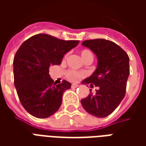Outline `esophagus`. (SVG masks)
<instances>
[{
  "label": "esophagus",
  "mask_w": 146,
  "mask_h": 146,
  "mask_svg": "<svg viewBox=\"0 0 146 146\" xmlns=\"http://www.w3.org/2000/svg\"><path fill=\"white\" fill-rule=\"evenodd\" d=\"M78 84H73L72 85H71V88H77L78 87Z\"/></svg>",
  "instance_id": "esophagus-1"
}]
</instances>
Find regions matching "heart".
Masks as SVG:
<instances>
[{
	"label": "heart",
	"instance_id": "b5f03b06",
	"mask_svg": "<svg viewBox=\"0 0 146 146\" xmlns=\"http://www.w3.org/2000/svg\"><path fill=\"white\" fill-rule=\"evenodd\" d=\"M80 55H81V58H82L84 61H85L86 59H88L89 58H93L92 53L89 50H87V49H84V50H82V51H80ZM84 76V73L76 72L75 70H68L66 72L67 79L70 80V81H73V82L78 81Z\"/></svg>",
	"mask_w": 146,
	"mask_h": 146
}]
</instances>
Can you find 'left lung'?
Here are the masks:
<instances>
[{"label":"left lung","mask_w":146,"mask_h":146,"mask_svg":"<svg viewBox=\"0 0 146 146\" xmlns=\"http://www.w3.org/2000/svg\"><path fill=\"white\" fill-rule=\"evenodd\" d=\"M82 45L90 48L98 58L97 69L82 83L91 84L92 88L94 84L98 89L95 95L91 92L80 102L91 115L106 117L116 110L125 96L130 74L129 57L119 45L105 39L87 40Z\"/></svg>","instance_id":"8db88e82"}]
</instances>
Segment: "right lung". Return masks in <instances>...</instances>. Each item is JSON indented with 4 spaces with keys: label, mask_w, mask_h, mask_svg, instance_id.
<instances>
[{
    "label": "right lung",
    "mask_w": 146,
    "mask_h": 146,
    "mask_svg": "<svg viewBox=\"0 0 146 146\" xmlns=\"http://www.w3.org/2000/svg\"><path fill=\"white\" fill-rule=\"evenodd\" d=\"M79 40H63L45 33L31 36L22 44L13 61L14 84L24 109L36 118H48L56 113L63 92L71 84H56L49 75V67L60 65L64 54Z\"/></svg>",
    "instance_id": "add662e5"
}]
</instances>
